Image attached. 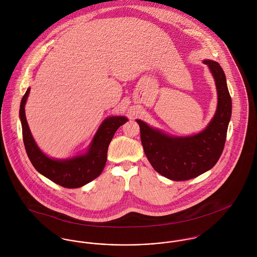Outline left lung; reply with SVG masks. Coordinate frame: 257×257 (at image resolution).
I'll use <instances>...</instances> for the list:
<instances>
[{"label": "left lung", "mask_w": 257, "mask_h": 257, "mask_svg": "<svg viewBox=\"0 0 257 257\" xmlns=\"http://www.w3.org/2000/svg\"><path fill=\"white\" fill-rule=\"evenodd\" d=\"M204 63L215 78L219 98L216 114L205 131L192 137L172 138L137 119L148 161L159 174L173 181L189 180L213 168L225 144L231 115V99L225 75L218 62L205 60Z\"/></svg>", "instance_id": "obj_1"}]
</instances>
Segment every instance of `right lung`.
<instances>
[{
	"label": "right lung",
	"instance_id": "right-lung-1",
	"mask_svg": "<svg viewBox=\"0 0 257 257\" xmlns=\"http://www.w3.org/2000/svg\"><path fill=\"white\" fill-rule=\"evenodd\" d=\"M29 94L30 88L22 99L20 116L24 145L34 167L52 182L65 188H79L97 178L106 165L108 147L114 133L127 121V118L124 116H110L105 119L85 155L69 160H54L39 150L31 134L25 112V105Z\"/></svg>",
	"mask_w": 257,
	"mask_h": 257
}]
</instances>
